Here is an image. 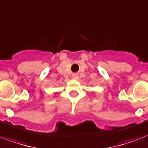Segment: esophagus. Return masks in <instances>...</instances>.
Masks as SVG:
<instances>
[{
  "mask_svg": "<svg viewBox=\"0 0 148 148\" xmlns=\"http://www.w3.org/2000/svg\"><path fill=\"white\" fill-rule=\"evenodd\" d=\"M72 77L74 78V79H75V80H77V79H78V75L77 74H74L72 75Z\"/></svg>",
  "mask_w": 148,
  "mask_h": 148,
  "instance_id": "esophagus-1",
  "label": "esophagus"
}]
</instances>
